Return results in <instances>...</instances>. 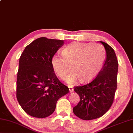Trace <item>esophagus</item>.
I'll use <instances>...</instances> for the list:
<instances>
[{
  "mask_svg": "<svg viewBox=\"0 0 133 133\" xmlns=\"http://www.w3.org/2000/svg\"><path fill=\"white\" fill-rule=\"evenodd\" d=\"M69 91H70V92H72L73 91V88L72 87L69 86Z\"/></svg>",
  "mask_w": 133,
  "mask_h": 133,
  "instance_id": "esophagus-1",
  "label": "esophagus"
}]
</instances>
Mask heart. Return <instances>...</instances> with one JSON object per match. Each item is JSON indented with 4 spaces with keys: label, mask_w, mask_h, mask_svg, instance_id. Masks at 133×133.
Returning <instances> with one entry per match:
<instances>
[{
    "label": "heart",
    "mask_w": 133,
    "mask_h": 133,
    "mask_svg": "<svg viewBox=\"0 0 133 133\" xmlns=\"http://www.w3.org/2000/svg\"><path fill=\"white\" fill-rule=\"evenodd\" d=\"M62 56L54 54L52 57V69L57 76L64 79L70 66L71 71L66 81L73 85L79 80L84 83L95 79L104 66L106 52L99 44L75 42L62 50Z\"/></svg>",
    "instance_id": "heart-1"
}]
</instances>
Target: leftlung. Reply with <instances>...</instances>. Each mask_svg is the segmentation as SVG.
Instances as JSON below:
<instances>
[{"label":"left lung","mask_w":133,"mask_h":133,"mask_svg":"<svg viewBox=\"0 0 133 133\" xmlns=\"http://www.w3.org/2000/svg\"><path fill=\"white\" fill-rule=\"evenodd\" d=\"M106 51L107 58L98 76L85 85L75 86L74 90L80 96V101L73 108L79 118L91 120L104 115L114 99L117 90L118 63L113 48L100 41Z\"/></svg>","instance_id":"8db88e82"}]
</instances>
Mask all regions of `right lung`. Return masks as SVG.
Returning <instances> with one entry per match:
<instances>
[{"label":"right lung","instance_id":"obj_1","mask_svg":"<svg viewBox=\"0 0 133 133\" xmlns=\"http://www.w3.org/2000/svg\"><path fill=\"white\" fill-rule=\"evenodd\" d=\"M63 44V40L39 38L27 45L20 57L16 98L23 110L32 117L50 116L58 99L69 92L51 64L52 57Z\"/></svg>","mask_w":133,"mask_h":133}]
</instances>
